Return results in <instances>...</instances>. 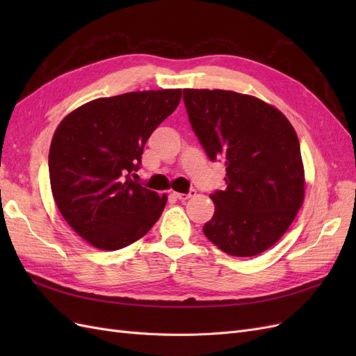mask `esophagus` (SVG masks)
<instances>
[{
  "label": "esophagus",
  "instance_id": "esophagus-1",
  "mask_svg": "<svg viewBox=\"0 0 356 356\" xmlns=\"http://www.w3.org/2000/svg\"><path fill=\"white\" fill-rule=\"evenodd\" d=\"M196 195V190H190L188 193H177L174 191V196L178 199V200H187L190 197H193Z\"/></svg>",
  "mask_w": 356,
  "mask_h": 356
}]
</instances>
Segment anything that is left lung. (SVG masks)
I'll use <instances>...</instances> for the list:
<instances>
[{"label":"left lung","instance_id":"8db88e82","mask_svg":"<svg viewBox=\"0 0 356 356\" xmlns=\"http://www.w3.org/2000/svg\"><path fill=\"white\" fill-rule=\"evenodd\" d=\"M190 124L208 157L225 165V190L211 195L207 238L233 257L275 245L305 200L300 143L288 118L255 96L184 89Z\"/></svg>","mask_w":356,"mask_h":356}]
</instances>
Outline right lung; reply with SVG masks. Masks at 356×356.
<instances>
[{
	"mask_svg": "<svg viewBox=\"0 0 356 356\" xmlns=\"http://www.w3.org/2000/svg\"><path fill=\"white\" fill-rule=\"evenodd\" d=\"M179 101L181 89L123 93L84 104L58 126L49 152L53 197L71 229L95 248L122 250L160 218L168 196L131 177L147 139Z\"/></svg>",
	"mask_w": 356,
	"mask_h": 356,
	"instance_id": "right-lung-1",
	"label": "right lung"
}]
</instances>
